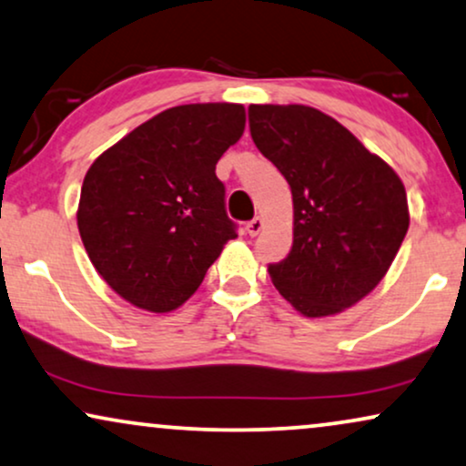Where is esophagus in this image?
<instances>
[{
    "label": "esophagus",
    "instance_id": "34e87169",
    "mask_svg": "<svg viewBox=\"0 0 466 466\" xmlns=\"http://www.w3.org/2000/svg\"><path fill=\"white\" fill-rule=\"evenodd\" d=\"M264 228V221H262V217H253V219L247 223V234H249V237H256V234H259V229Z\"/></svg>",
    "mask_w": 466,
    "mask_h": 466
}]
</instances>
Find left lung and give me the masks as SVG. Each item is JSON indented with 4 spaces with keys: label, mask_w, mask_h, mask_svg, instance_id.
Here are the masks:
<instances>
[{
    "label": "left lung",
    "mask_w": 466,
    "mask_h": 466,
    "mask_svg": "<svg viewBox=\"0 0 466 466\" xmlns=\"http://www.w3.org/2000/svg\"><path fill=\"white\" fill-rule=\"evenodd\" d=\"M251 138L291 187L294 245L268 266L305 318L356 305L386 277L409 228L399 175L318 108L251 104Z\"/></svg>",
    "instance_id": "obj_1"
}]
</instances>
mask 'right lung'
<instances>
[{
	"instance_id": "obj_1",
	"label": "right lung",
	"mask_w": 466,
	"mask_h": 466,
	"mask_svg": "<svg viewBox=\"0 0 466 466\" xmlns=\"http://www.w3.org/2000/svg\"><path fill=\"white\" fill-rule=\"evenodd\" d=\"M243 132V104H183L142 123L86 170L80 238L99 277L134 307L175 311L237 238L215 166Z\"/></svg>"
}]
</instances>
